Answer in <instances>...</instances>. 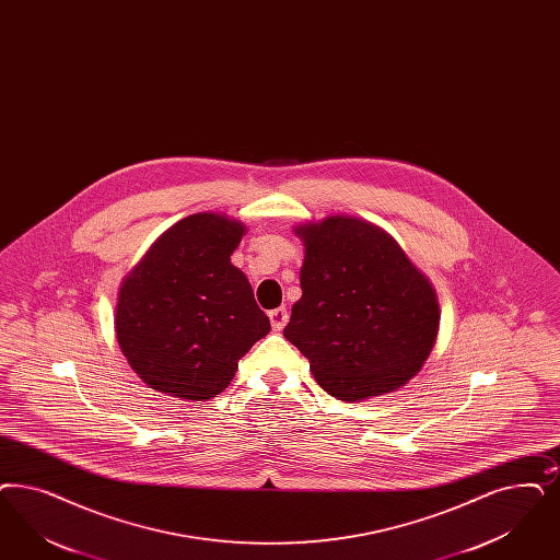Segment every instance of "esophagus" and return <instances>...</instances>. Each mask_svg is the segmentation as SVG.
Here are the masks:
<instances>
[{
  "label": "esophagus",
  "instance_id": "obj_1",
  "mask_svg": "<svg viewBox=\"0 0 560 560\" xmlns=\"http://www.w3.org/2000/svg\"><path fill=\"white\" fill-rule=\"evenodd\" d=\"M269 318L272 330H283L285 325H288V320H290V312H288V308H283V306L270 310Z\"/></svg>",
  "mask_w": 560,
  "mask_h": 560
}]
</instances>
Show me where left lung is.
<instances>
[{
    "label": "left lung",
    "instance_id": "1",
    "mask_svg": "<svg viewBox=\"0 0 560 560\" xmlns=\"http://www.w3.org/2000/svg\"><path fill=\"white\" fill-rule=\"evenodd\" d=\"M304 242L302 298L285 339L316 383L341 401L407 385L434 348L441 310L432 283L397 240L351 214L295 225Z\"/></svg>",
    "mask_w": 560,
    "mask_h": 560
}]
</instances>
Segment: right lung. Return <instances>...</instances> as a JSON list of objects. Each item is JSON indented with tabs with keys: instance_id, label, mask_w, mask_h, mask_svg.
I'll return each instance as SVG.
<instances>
[{
	"instance_id": "obj_1",
	"label": "right lung",
	"mask_w": 560,
	"mask_h": 560,
	"mask_svg": "<svg viewBox=\"0 0 560 560\" xmlns=\"http://www.w3.org/2000/svg\"><path fill=\"white\" fill-rule=\"evenodd\" d=\"M244 233L246 225L228 214L196 212L161 233L121 281L117 343L154 390L211 399L269 332L250 281L232 265Z\"/></svg>"
}]
</instances>
